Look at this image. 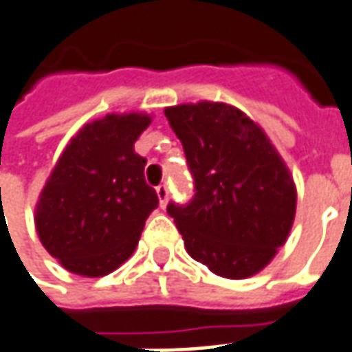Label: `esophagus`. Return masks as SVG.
I'll return each mask as SVG.
<instances>
[{
    "label": "esophagus",
    "mask_w": 352,
    "mask_h": 352,
    "mask_svg": "<svg viewBox=\"0 0 352 352\" xmlns=\"http://www.w3.org/2000/svg\"><path fill=\"white\" fill-rule=\"evenodd\" d=\"M156 192H158L160 206H162V208H166V204H168L169 200V186L168 184H160L158 188H156Z\"/></svg>",
    "instance_id": "1"
}]
</instances>
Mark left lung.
I'll list each match as a JSON object with an SVG mask.
<instances>
[{"mask_svg": "<svg viewBox=\"0 0 352 352\" xmlns=\"http://www.w3.org/2000/svg\"><path fill=\"white\" fill-rule=\"evenodd\" d=\"M194 181L186 204L168 213L190 257L223 278H248L269 265L296 217V186L267 135L223 102L166 108Z\"/></svg>", "mask_w": 352, "mask_h": 352, "instance_id": "obj_1", "label": "left lung"}]
</instances>
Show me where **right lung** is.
I'll return each instance as SVG.
<instances>
[{
    "label": "right lung",
    "instance_id": "right-lung-1",
    "mask_svg": "<svg viewBox=\"0 0 352 352\" xmlns=\"http://www.w3.org/2000/svg\"><path fill=\"white\" fill-rule=\"evenodd\" d=\"M146 114H108L83 125L56 162L36 210L39 240L66 270L104 276L135 252L158 194L133 144Z\"/></svg>",
    "mask_w": 352,
    "mask_h": 352
}]
</instances>
